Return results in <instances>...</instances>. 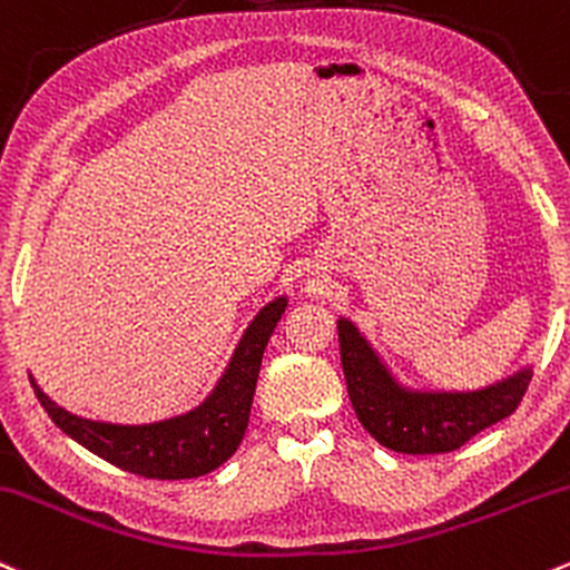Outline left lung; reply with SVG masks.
<instances>
[{
	"label": "left lung",
	"instance_id": "left-lung-1",
	"mask_svg": "<svg viewBox=\"0 0 570 570\" xmlns=\"http://www.w3.org/2000/svg\"><path fill=\"white\" fill-rule=\"evenodd\" d=\"M343 376L348 397L381 446L400 454L454 452L481 430L517 411L533 365L476 390H422L403 384L352 318H337Z\"/></svg>",
	"mask_w": 570,
	"mask_h": 570
}]
</instances>
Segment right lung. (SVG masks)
<instances>
[{"mask_svg": "<svg viewBox=\"0 0 570 570\" xmlns=\"http://www.w3.org/2000/svg\"><path fill=\"white\" fill-rule=\"evenodd\" d=\"M286 305V295H278L252 318L214 392L178 416L146 424L99 422L61 409L40 390L35 376L29 381L56 428L110 465L161 481L205 476L233 458L246 435L262 354Z\"/></svg>", "mask_w": 570, "mask_h": 570, "instance_id": "1", "label": "right lung"}]
</instances>
